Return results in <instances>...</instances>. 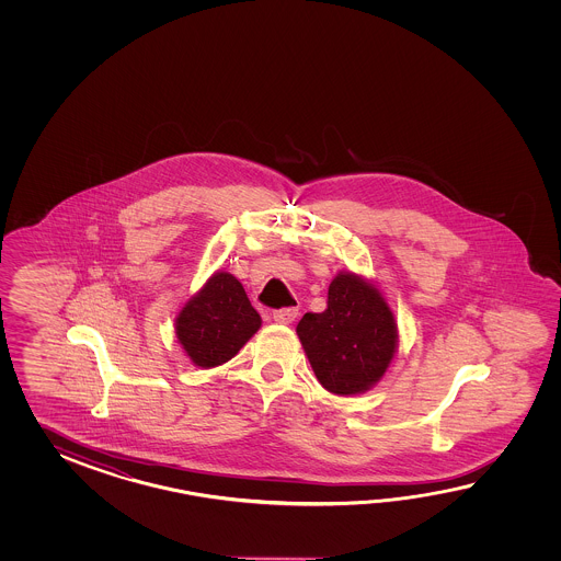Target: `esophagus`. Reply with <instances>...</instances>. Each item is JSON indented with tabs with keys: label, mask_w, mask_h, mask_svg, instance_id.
<instances>
[{
	"label": "esophagus",
	"mask_w": 561,
	"mask_h": 561,
	"mask_svg": "<svg viewBox=\"0 0 561 561\" xmlns=\"http://www.w3.org/2000/svg\"><path fill=\"white\" fill-rule=\"evenodd\" d=\"M297 309H278L273 312V319L280 324H290V322L297 319Z\"/></svg>",
	"instance_id": "34e87169"
}]
</instances>
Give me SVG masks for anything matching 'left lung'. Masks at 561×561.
I'll return each mask as SVG.
<instances>
[{"label": "left lung", "instance_id": "1", "mask_svg": "<svg viewBox=\"0 0 561 561\" xmlns=\"http://www.w3.org/2000/svg\"><path fill=\"white\" fill-rule=\"evenodd\" d=\"M310 367L329 393H367L393 363L399 331L393 310L373 280L341 271L329 285L327 310L297 324Z\"/></svg>", "mask_w": 561, "mask_h": 561}]
</instances>
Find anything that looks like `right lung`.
Masks as SVG:
<instances>
[{
    "label": "right lung",
    "instance_id": "1",
    "mask_svg": "<svg viewBox=\"0 0 561 561\" xmlns=\"http://www.w3.org/2000/svg\"><path fill=\"white\" fill-rule=\"evenodd\" d=\"M263 324L237 276L216 271L179 310V345L196 367L225 365Z\"/></svg>",
    "mask_w": 561,
    "mask_h": 561
}]
</instances>
